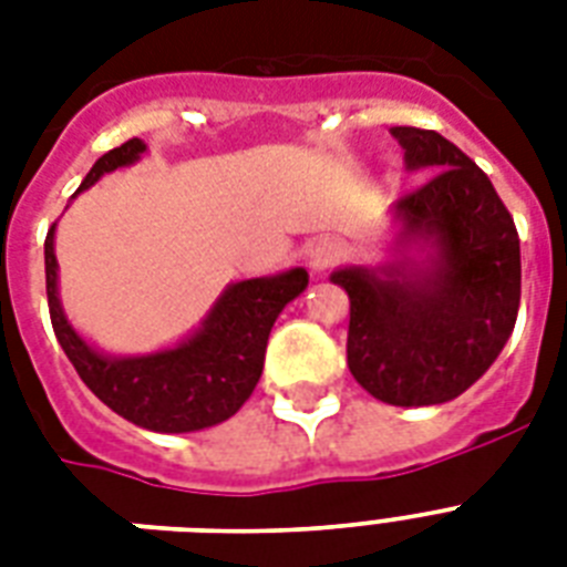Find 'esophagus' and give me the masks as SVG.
Here are the masks:
<instances>
[{"instance_id": "34e87169", "label": "esophagus", "mask_w": 567, "mask_h": 567, "mask_svg": "<svg viewBox=\"0 0 567 567\" xmlns=\"http://www.w3.org/2000/svg\"><path fill=\"white\" fill-rule=\"evenodd\" d=\"M341 256H344L341 244H338L336 238H323L311 247L309 267L315 270V274H323V270H329V267H336L338 261H341Z\"/></svg>"}]
</instances>
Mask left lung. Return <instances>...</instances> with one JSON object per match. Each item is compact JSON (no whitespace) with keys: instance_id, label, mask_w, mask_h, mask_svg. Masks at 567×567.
<instances>
[{"instance_id":"left-lung-1","label":"left lung","mask_w":567,"mask_h":567,"mask_svg":"<svg viewBox=\"0 0 567 567\" xmlns=\"http://www.w3.org/2000/svg\"><path fill=\"white\" fill-rule=\"evenodd\" d=\"M409 171H432L396 203L403 238L435 240L423 279L338 270L350 297L347 364L382 403L435 405L474 385L509 341L520 306V240L492 179L432 128L394 126Z\"/></svg>"}]
</instances>
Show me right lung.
<instances>
[{
    "label": "right lung",
    "instance_id": "right-lung-1",
    "mask_svg": "<svg viewBox=\"0 0 567 567\" xmlns=\"http://www.w3.org/2000/svg\"><path fill=\"white\" fill-rule=\"evenodd\" d=\"M144 150V141L132 137L105 153L84 176L79 190L91 188L102 173L132 164ZM52 231L55 226L49 229L43 256L49 318L58 344L64 347L75 373L102 403L114 409L120 417L153 432L205 430L238 412L261 379L267 336L274 329V320L309 285V274L300 267L270 279L231 285L214 306L205 327L176 350L141 359H109L75 336L58 306Z\"/></svg>",
    "mask_w": 567,
    "mask_h": 567
}]
</instances>
